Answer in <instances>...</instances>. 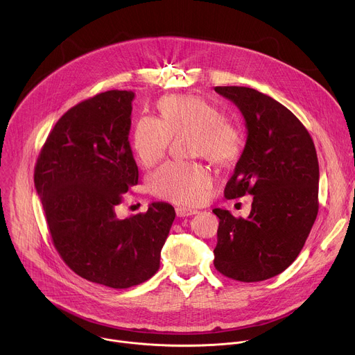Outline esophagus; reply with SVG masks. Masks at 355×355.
<instances>
[{
    "label": "esophagus",
    "mask_w": 355,
    "mask_h": 355,
    "mask_svg": "<svg viewBox=\"0 0 355 355\" xmlns=\"http://www.w3.org/2000/svg\"><path fill=\"white\" fill-rule=\"evenodd\" d=\"M175 214H177V216H178V218H187V216H192V215H195V214H196V211L178 207V208H175Z\"/></svg>",
    "instance_id": "1"
}]
</instances>
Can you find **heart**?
<instances>
[{"mask_svg":"<svg viewBox=\"0 0 355 355\" xmlns=\"http://www.w3.org/2000/svg\"><path fill=\"white\" fill-rule=\"evenodd\" d=\"M160 119L141 116L133 129L132 147L144 167H153L167 153L173 137L189 133V150L218 166L239 160L244 135L239 125L225 119L222 110L193 94L168 95L157 104ZM212 175L204 166L167 163L148 178L150 192L173 204L193 207L208 198Z\"/></svg>","mask_w":355,"mask_h":355,"instance_id":"1","label":"heart"}]
</instances>
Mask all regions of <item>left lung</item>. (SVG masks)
<instances>
[{"label":"left lung","instance_id":"8db88e82","mask_svg":"<svg viewBox=\"0 0 355 355\" xmlns=\"http://www.w3.org/2000/svg\"><path fill=\"white\" fill-rule=\"evenodd\" d=\"M245 119L247 141L225 198L252 196L247 219L219 218L215 268L240 282H259L286 270L305 244L319 211V162L302 122L274 98L248 87H215Z\"/></svg>","mask_w":355,"mask_h":355}]
</instances>
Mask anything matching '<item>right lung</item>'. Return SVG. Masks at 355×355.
Wrapping results in <instances>:
<instances>
[{
  "label": "right lung",
  "instance_id": "right-lung-1",
  "mask_svg": "<svg viewBox=\"0 0 355 355\" xmlns=\"http://www.w3.org/2000/svg\"><path fill=\"white\" fill-rule=\"evenodd\" d=\"M133 98L132 91L111 89L70 108L49 133L33 175L63 261L81 278L115 289L159 271L175 219L166 202L116 218L122 195L139 181L128 140Z\"/></svg>",
  "mask_w": 355,
  "mask_h": 355
}]
</instances>
